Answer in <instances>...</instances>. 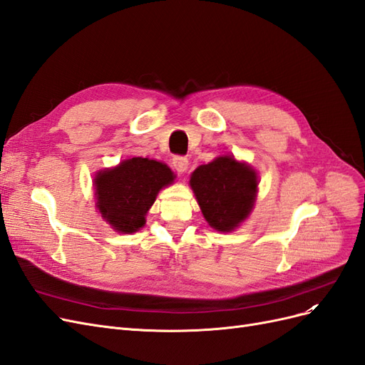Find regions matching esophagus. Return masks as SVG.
<instances>
[{"label":"esophagus","mask_w":365,"mask_h":365,"mask_svg":"<svg viewBox=\"0 0 365 365\" xmlns=\"http://www.w3.org/2000/svg\"><path fill=\"white\" fill-rule=\"evenodd\" d=\"M172 164H173V168L176 169V172L184 173L187 170V168H189V160H187L185 157H173Z\"/></svg>","instance_id":"esophagus-1"}]
</instances>
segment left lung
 Instances as JSON below:
<instances>
[{
	"label": "left lung",
	"instance_id": "8db88e82",
	"mask_svg": "<svg viewBox=\"0 0 365 365\" xmlns=\"http://www.w3.org/2000/svg\"><path fill=\"white\" fill-rule=\"evenodd\" d=\"M259 178L247 163L231 155L202 164L190 176V187L210 227L228 233L250 216Z\"/></svg>",
	"mask_w": 365,
	"mask_h": 365
}]
</instances>
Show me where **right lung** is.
<instances>
[{
    "label": "right lung",
    "instance_id": "add662e5",
    "mask_svg": "<svg viewBox=\"0 0 365 365\" xmlns=\"http://www.w3.org/2000/svg\"><path fill=\"white\" fill-rule=\"evenodd\" d=\"M173 180V172L164 163L141 157L125 160L96 173V205L118 233H135L146 224L145 216L158 192Z\"/></svg>",
    "mask_w": 365,
    "mask_h": 365
}]
</instances>
